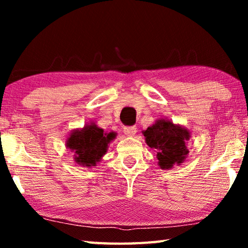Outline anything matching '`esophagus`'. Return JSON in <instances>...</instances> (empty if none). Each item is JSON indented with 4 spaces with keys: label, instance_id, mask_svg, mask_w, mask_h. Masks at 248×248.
<instances>
[{
    "label": "esophagus",
    "instance_id": "34e87169",
    "mask_svg": "<svg viewBox=\"0 0 248 248\" xmlns=\"http://www.w3.org/2000/svg\"><path fill=\"white\" fill-rule=\"evenodd\" d=\"M124 132L125 136L133 137L134 134L137 133V128L136 127H124Z\"/></svg>",
    "mask_w": 248,
    "mask_h": 248
}]
</instances>
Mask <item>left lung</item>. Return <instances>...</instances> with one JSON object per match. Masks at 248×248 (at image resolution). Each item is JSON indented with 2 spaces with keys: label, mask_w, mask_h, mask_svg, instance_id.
<instances>
[{
  "label": "left lung",
  "mask_w": 248,
  "mask_h": 248,
  "mask_svg": "<svg viewBox=\"0 0 248 248\" xmlns=\"http://www.w3.org/2000/svg\"><path fill=\"white\" fill-rule=\"evenodd\" d=\"M145 143L156 152L157 164L162 170H170L186 161L189 151L187 141L190 131L167 118H159L142 131Z\"/></svg>",
  "instance_id": "8db88e82"
}]
</instances>
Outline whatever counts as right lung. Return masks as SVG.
<instances>
[{
	"mask_svg": "<svg viewBox=\"0 0 248 248\" xmlns=\"http://www.w3.org/2000/svg\"><path fill=\"white\" fill-rule=\"evenodd\" d=\"M116 132H104L95 123L74 129L66 138L65 146L73 152L74 162L83 167H93L107 153L108 144L115 139Z\"/></svg>",
	"mask_w": 248,
	"mask_h": 248,
	"instance_id": "right-lung-1",
	"label": "right lung"
}]
</instances>
